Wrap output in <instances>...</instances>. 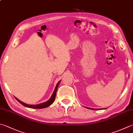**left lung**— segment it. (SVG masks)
Returning <instances> with one entry per match:
<instances>
[{"label":"left lung","instance_id":"obj_1","mask_svg":"<svg viewBox=\"0 0 133 133\" xmlns=\"http://www.w3.org/2000/svg\"><path fill=\"white\" fill-rule=\"evenodd\" d=\"M87 108H89V109H92V108H87Z\"/></svg>","mask_w":133,"mask_h":133}]
</instances>
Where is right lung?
<instances>
[{
  "label": "right lung",
  "mask_w": 133,
  "mask_h": 133,
  "mask_svg": "<svg viewBox=\"0 0 133 133\" xmlns=\"http://www.w3.org/2000/svg\"><path fill=\"white\" fill-rule=\"evenodd\" d=\"M61 81H59L58 83L56 85V88H55L54 91L53 92V93L52 94V96L50 98V99L49 101H47L45 102H43V103H42V104H37V105H28V104H26L25 103H24V102H22V101H20L17 98H16V99L18 101L20 104H22V105H24V107H28V108H33V109H42V108H47L52 103H53L55 98H56V92H57V89H58V87L59 86V84Z\"/></svg>",
  "instance_id": "obj_1"
}]
</instances>
